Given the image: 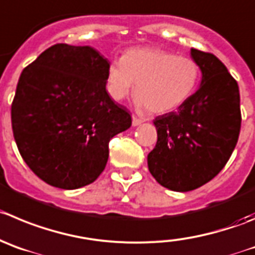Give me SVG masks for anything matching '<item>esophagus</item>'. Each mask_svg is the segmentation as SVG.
Instances as JSON below:
<instances>
[{
  "label": "esophagus",
  "mask_w": 255,
  "mask_h": 255,
  "mask_svg": "<svg viewBox=\"0 0 255 255\" xmlns=\"http://www.w3.org/2000/svg\"><path fill=\"white\" fill-rule=\"evenodd\" d=\"M142 122H143V121L139 120V118H137V117L132 116V125L134 126V127H135V126H139Z\"/></svg>",
  "instance_id": "esophagus-1"
}]
</instances>
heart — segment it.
I'll return each mask as SVG.
<instances>
[{"label": "heart", "instance_id": "1", "mask_svg": "<svg viewBox=\"0 0 255 255\" xmlns=\"http://www.w3.org/2000/svg\"><path fill=\"white\" fill-rule=\"evenodd\" d=\"M200 65L194 59L156 47L130 49L121 60L109 64L107 90L122 101L135 84V103L153 114L175 111L196 90Z\"/></svg>", "mask_w": 255, "mask_h": 255}]
</instances>
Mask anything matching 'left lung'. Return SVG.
<instances>
[{"label":"left lung","instance_id":"left-lung-1","mask_svg":"<svg viewBox=\"0 0 255 255\" xmlns=\"http://www.w3.org/2000/svg\"><path fill=\"white\" fill-rule=\"evenodd\" d=\"M203 74L199 89L176 112L153 121L157 143L147 156L156 181L186 192L213 180L232 156L239 138V87L227 66L210 52L191 49Z\"/></svg>","mask_w":255,"mask_h":255}]
</instances>
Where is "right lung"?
Returning a JSON list of instances; mask_svg holds the SVG:
<instances>
[{
    "label": "right lung",
    "instance_id": "right-lung-1",
    "mask_svg": "<svg viewBox=\"0 0 255 255\" xmlns=\"http://www.w3.org/2000/svg\"><path fill=\"white\" fill-rule=\"evenodd\" d=\"M108 66L93 47L56 44L21 73L11 106L13 137L26 165L51 186L94 182L109 141L132 125L106 90Z\"/></svg>",
    "mask_w": 255,
    "mask_h": 255
}]
</instances>
